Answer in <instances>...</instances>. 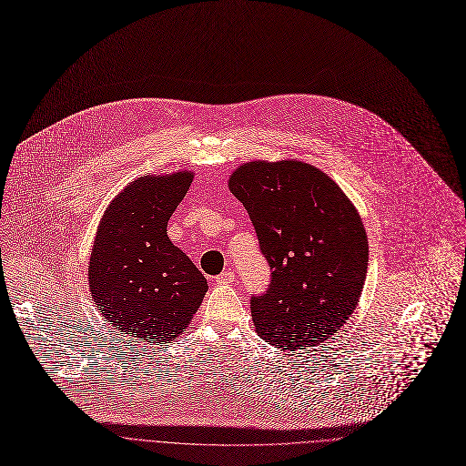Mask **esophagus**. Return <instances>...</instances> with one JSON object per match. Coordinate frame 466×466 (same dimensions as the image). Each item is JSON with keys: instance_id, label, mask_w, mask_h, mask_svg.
<instances>
[{"instance_id": "obj_1", "label": "esophagus", "mask_w": 466, "mask_h": 466, "mask_svg": "<svg viewBox=\"0 0 466 466\" xmlns=\"http://www.w3.org/2000/svg\"><path fill=\"white\" fill-rule=\"evenodd\" d=\"M233 279H235V273H233L231 269L222 271V273L217 277V285H231Z\"/></svg>"}]
</instances>
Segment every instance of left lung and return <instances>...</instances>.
Listing matches in <instances>:
<instances>
[{"mask_svg":"<svg viewBox=\"0 0 466 466\" xmlns=\"http://www.w3.org/2000/svg\"><path fill=\"white\" fill-rule=\"evenodd\" d=\"M255 228L271 281L251 298L257 334L283 350L321 345L354 312L367 275L361 218L314 165L249 161L229 177Z\"/></svg>","mask_w":466,"mask_h":466,"instance_id":"obj_1","label":"left lung"}]
</instances>
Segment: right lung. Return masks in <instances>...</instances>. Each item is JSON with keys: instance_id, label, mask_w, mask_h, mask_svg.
I'll list each match as a JSON object with an SVG mask.
<instances>
[{"instance_id": "1", "label": "right lung", "mask_w": 466, "mask_h": 466, "mask_svg": "<svg viewBox=\"0 0 466 466\" xmlns=\"http://www.w3.org/2000/svg\"><path fill=\"white\" fill-rule=\"evenodd\" d=\"M193 176L179 170L134 179L108 206L93 242V301L110 325L148 343L177 338L208 292V279L167 237Z\"/></svg>"}]
</instances>
